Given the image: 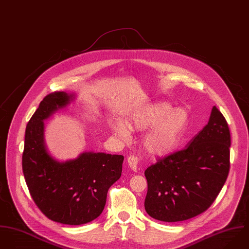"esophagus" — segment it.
<instances>
[{
	"mask_svg": "<svg viewBox=\"0 0 249 249\" xmlns=\"http://www.w3.org/2000/svg\"><path fill=\"white\" fill-rule=\"evenodd\" d=\"M127 160H128V164L131 167V169L133 171H137L138 164H139V158L137 156H135V155H130L128 157Z\"/></svg>",
	"mask_w": 249,
	"mask_h": 249,
	"instance_id": "obj_1",
	"label": "esophagus"
}]
</instances>
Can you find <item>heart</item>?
<instances>
[{"label": "heart", "mask_w": 249, "mask_h": 249, "mask_svg": "<svg viewBox=\"0 0 249 249\" xmlns=\"http://www.w3.org/2000/svg\"><path fill=\"white\" fill-rule=\"evenodd\" d=\"M190 115L183 107H174L161 101L151 104L137 112L129 126L124 122L111 125L112 132L124 141L131 136L130 129L136 131L150 130L143 141L145 149L153 155H166L176 149L187 134Z\"/></svg>", "instance_id": "heart-1"}]
</instances>
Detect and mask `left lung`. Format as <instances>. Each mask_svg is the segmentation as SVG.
Returning <instances> with one entry per match:
<instances>
[{"instance_id":"left-lung-1","label":"left lung","mask_w":249,"mask_h":249,"mask_svg":"<svg viewBox=\"0 0 249 249\" xmlns=\"http://www.w3.org/2000/svg\"><path fill=\"white\" fill-rule=\"evenodd\" d=\"M230 145L227 121L213 106L208 124L185 149L159 160L145 170L148 190L144 207L150 216L176 222L205 212L227 179Z\"/></svg>"}]
</instances>
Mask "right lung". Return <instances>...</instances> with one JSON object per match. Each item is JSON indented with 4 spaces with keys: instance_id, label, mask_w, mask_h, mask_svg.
I'll list each match as a JSON object with an SVG mask.
<instances>
[{
    "instance_id": "right-lung-1",
    "label": "right lung",
    "mask_w": 249,
    "mask_h": 249,
    "mask_svg": "<svg viewBox=\"0 0 249 249\" xmlns=\"http://www.w3.org/2000/svg\"><path fill=\"white\" fill-rule=\"evenodd\" d=\"M75 99L64 91L47 95L39 104L25 134L24 177L39 210L51 220L67 225L92 221L102 213L109 187L121 176L122 155L84 152L59 161L44 140V120Z\"/></svg>"
}]
</instances>
